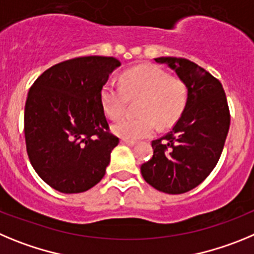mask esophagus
<instances>
[{"mask_svg":"<svg viewBox=\"0 0 254 254\" xmlns=\"http://www.w3.org/2000/svg\"><path fill=\"white\" fill-rule=\"evenodd\" d=\"M122 141L123 144H127V145H134V144L136 143L135 140H130V139H125V138H122Z\"/></svg>","mask_w":254,"mask_h":254,"instance_id":"1","label":"esophagus"}]
</instances>
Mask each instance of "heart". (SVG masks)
<instances>
[{
    "mask_svg": "<svg viewBox=\"0 0 254 254\" xmlns=\"http://www.w3.org/2000/svg\"><path fill=\"white\" fill-rule=\"evenodd\" d=\"M127 100H136L134 113L139 116L122 119L114 124V132L130 140L147 138L154 124L164 129L180 119L186 107L187 86L158 65H136L120 76V86L105 83L100 91L102 109L113 120L123 115Z\"/></svg>",
    "mask_w": 254,
    "mask_h": 254,
    "instance_id": "obj_1",
    "label": "heart"
}]
</instances>
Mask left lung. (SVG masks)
Here are the masks:
<instances>
[{"label":"left lung","mask_w":254,"mask_h":254,"mask_svg":"<svg viewBox=\"0 0 254 254\" xmlns=\"http://www.w3.org/2000/svg\"><path fill=\"white\" fill-rule=\"evenodd\" d=\"M172 68L187 86V102L170 132L152 141L153 157L140 166L143 178L166 193L195 189L215 168L230 127L220 81L185 58L154 59Z\"/></svg>","instance_id":"obj_1"}]
</instances>
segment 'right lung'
Returning a JSON list of instances; mask_svg holds the SVG:
<instances>
[{"label":"right lung","mask_w":254,"mask_h":254,"mask_svg":"<svg viewBox=\"0 0 254 254\" xmlns=\"http://www.w3.org/2000/svg\"><path fill=\"white\" fill-rule=\"evenodd\" d=\"M120 62L114 57H77L38 77L25 104L24 132L31 166L63 193L99 184L119 138L110 131L100 91Z\"/></svg>","instance_id":"add662e5"}]
</instances>
